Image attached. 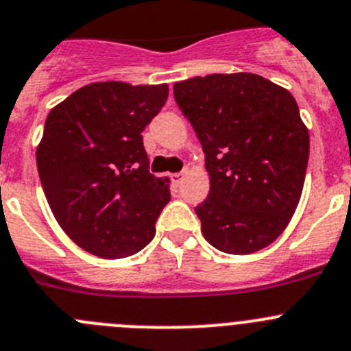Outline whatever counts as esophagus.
Masks as SVG:
<instances>
[{
    "label": "esophagus",
    "instance_id": "esophagus-1",
    "mask_svg": "<svg viewBox=\"0 0 351 351\" xmlns=\"http://www.w3.org/2000/svg\"><path fill=\"white\" fill-rule=\"evenodd\" d=\"M182 178H183V173H175V175H171V180L175 185H180V183H182Z\"/></svg>",
    "mask_w": 351,
    "mask_h": 351
}]
</instances>
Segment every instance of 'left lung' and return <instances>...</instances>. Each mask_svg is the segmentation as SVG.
<instances>
[{"label":"left lung","mask_w":351,"mask_h":351,"mask_svg":"<svg viewBox=\"0 0 351 351\" xmlns=\"http://www.w3.org/2000/svg\"><path fill=\"white\" fill-rule=\"evenodd\" d=\"M204 150L209 194L195 208L206 241L228 254L263 250L303 191L310 135L286 88L258 74H209L173 86Z\"/></svg>","instance_id":"left-lung-1"}]
</instances>
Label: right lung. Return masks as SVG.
<instances>
[{
    "mask_svg": "<svg viewBox=\"0 0 351 351\" xmlns=\"http://www.w3.org/2000/svg\"><path fill=\"white\" fill-rule=\"evenodd\" d=\"M168 93V84L93 83L48 114L36 152L43 191L65 234L95 256H131L154 239L171 194L149 171L142 131Z\"/></svg>",
    "mask_w": 351,
    "mask_h": 351,
    "instance_id": "obj_1",
    "label": "right lung"
}]
</instances>
